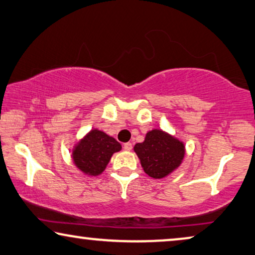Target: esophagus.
I'll return each mask as SVG.
<instances>
[{"mask_svg":"<svg viewBox=\"0 0 255 255\" xmlns=\"http://www.w3.org/2000/svg\"><path fill=\"white\" fill-rule=\"evenodd\" d=\"M124 149L126 150V151H130V150L132 149V144H131L130 142L125 143V144H124Z\"/></svg>","mask_w":255,"mask_h":255,"instance_id":"34e87169","label":"esophagus"}]
</instances>
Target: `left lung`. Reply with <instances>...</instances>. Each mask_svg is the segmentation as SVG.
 <instances>
[{
	"label": "left lung",
	"mask_w": 255,
	"mask_h": 255,
	"mask_svg": "<svg viewBox=\"0 0 255 255\" xmlns=\"http://www.w3.org/2000/svg\"><path fill=\"white\" fill-rule=\"evenodd\" d=\"M134 151L144 172L153 178L168 175L180 166L184 157L183 143L159 129L147 132L144 142L136 144Z\"/></svg>",
	"instance_id": "1"
}]
</instances>
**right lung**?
<instances>
[{
	"label": "right lung",
	"instance_id": "add662e5",
	"mask_svg": "<svg viewBox=\"0 0 255 255\" xmlns=\"http://www.w3.org/2000/svg\"><path fill=\"white\" fill-rule=\"evenodd\" d=\"M121 150L120 143L105 132L94 129L73 151V160L80 170L96 176L105 169L115 152Z\"/></svg>",
	"mask_w": 255,
	"mask_h": 255
}]
</instances>
